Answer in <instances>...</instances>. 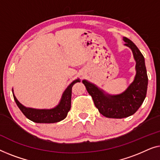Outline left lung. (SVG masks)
I'll return each instance as SVG.
<instances>
[{"label": "left lung", "mask_w": 160, "mask_h": 160, "mask_svg": "<svg viewBox=\"0 0 160 160\" xmlns=\"http://www.w3.org/2000/svg\"><path fill=\"white\" fill-rule=\"evenodd\" d=\"M125 46L131 48L136 62V75L132 84L120 95L109 96L95 85L82 80V83L93 98L94 104L103 116L109 118H124L136 112L147 96L148 76L144 57L137 46L124 37Z\"/></svg>", "instance_id": "1"}]
</instances>
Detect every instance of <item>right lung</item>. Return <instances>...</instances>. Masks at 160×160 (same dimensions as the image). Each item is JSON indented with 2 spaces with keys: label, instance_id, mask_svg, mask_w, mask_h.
Returning <instances> with one entry per match:
<instances>
[{
  "label": "right lung",
  "instance_id": "obj_1",
  "mask_svg": "<svg viewBox=\"0 0 160 160\" xmlns=\"http://www.w3.org/2000/svg\"><path fill=\"white\" fill-rule=\"evenodd\" d=\"M80 82L79 80L73 81L63 93L62 100L57 107L52 109H35L27 108L21 104L15 96L13 95L15 102L21 110L24 115L37 123H54L64 120L67 115L71 108V96L72 88L76 82Z\"/></svg>",
  "mask_w": 160,
  "mask_h": 160
}]
</instances>
